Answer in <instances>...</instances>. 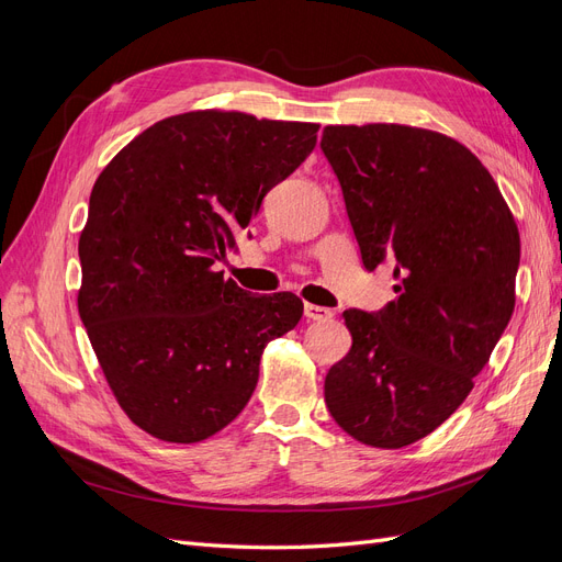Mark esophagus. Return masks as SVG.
Returning <instances> with one entry per match:
<instances>
[{
	"label": "esophagus",
	"mask_w": 562,
	"mask_h": 562,
	"mask_svg": "<svg viewBox=\"0 0 562 562\" xmlns=\"http://www.w3.org/2000/svg\"><path fill=\"white\" fill-rule=\"evenodd\" d=\"M304 316H307L310 321H328L333 316L330 310L326 307H318V304H304Z\"/></svg>",
	"instance_id": "34e87169"
}]
</instances>
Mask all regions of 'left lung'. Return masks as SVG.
I'll use <instances>...</instances> for the list:
<instances>
[{
	"mask_svg": "<svg viewBox=\"0 0 562 562\" xmlns=\"http://www.w3.org/2000/svg\"><path fill=\"white\" fill-rule=\"evenodd\" d=\"M368 271L394 262L396 300L347 310L351 349L326 375L349 436L403 448L440 427L473 389L516 304L520 236L479 157L443 133L401 124L326 126Z\"/></svg>",
	"mask_w": 562,
	"mask_h": 562,
	"instance_id": "8db88e82",
	"label": "left lung"
}]
</instances>
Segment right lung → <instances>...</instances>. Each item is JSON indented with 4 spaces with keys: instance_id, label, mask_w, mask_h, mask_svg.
Masks as SVG:
<instances>
[{
    "instance_id": "right-lung-1",
    "label": "right lung",
    "mask_w": 562,
    "mask_h": 562,
    "mask_svg": "<svg viewBox=\"0 0 562 562\" xmlns=\"http://www.w3.org/2000/svg\"><path fill=\"white\" fill-rule=\"evenodd\" d=\"M318 124L244 112L168 116L98 176L79 236V316L119 405L168 443H199L250 401L269 339L302 300L250 295L215 260L236 248Z\"/></svg>"
}]
</instances>
